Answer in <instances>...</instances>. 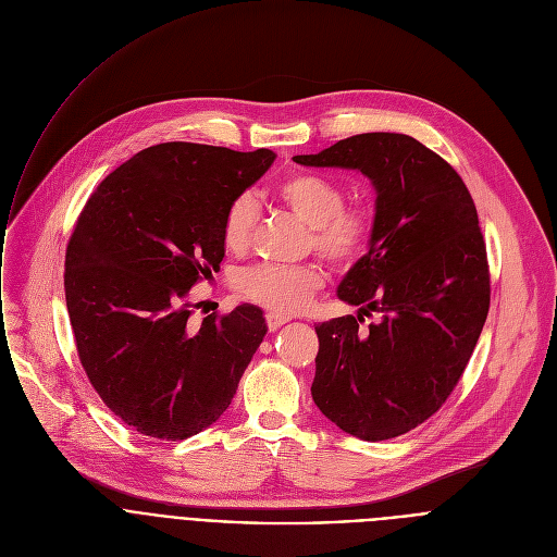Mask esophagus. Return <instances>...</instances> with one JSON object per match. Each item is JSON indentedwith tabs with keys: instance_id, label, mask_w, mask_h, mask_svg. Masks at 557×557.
<instances>
[{
	"instance_id": "34e87169",
	"label": "esophagus",
	"mask_w": 557,
	"mask_h": 557,
	"mask_svg": "<svg viewBox=\"0 0 557 557\" xmlns=\"http://www.w3.org/2000/svg\"><path fill=\"white\" fill-rule=\"evenodd\" d=\"M288 320H290L288 314H282V312H267V326H269V331H277V329L284 326Z\"/></svg>"
}]
</instances>
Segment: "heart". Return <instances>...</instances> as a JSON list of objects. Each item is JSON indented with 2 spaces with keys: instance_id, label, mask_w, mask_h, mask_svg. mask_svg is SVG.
<instances>
[{
  "instance_id": "b5f03b06",
  "label": "heart",
  "mask_w": 557,
  "mask_h": 557,
  "mask_svg": "<svg viewBox=\"0 0 557 557\" xmlns=\"http://www.w3.org/2000/svg\"><path fill=\"white\" fill-rule=\"evenodd\" d=\"M275 200L308 224V249H314L335 269H352L368 256L379 224L376 211L366 202H346V194L335 181L295 172L275 187ZM258 220V200L251 194L235 196L222 215L224 247L235 253L247 251ZM322 284L324 273L317 264H256L235 275V288L243 297L277 312L304 308Z\"/></svg>"
}]
</instances>
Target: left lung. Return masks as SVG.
I'll list each match as a JSON object with an SVG mask.
<instances>
[{
    "label": "left lung",
    "instance_id": "8db88e82",
    "mask_svg": "<svg viewBox=\"0 0 557 557\" xmlns=\"http://www.w3.org/2000/svg\"><path fill=\"white\" fill-rule=\"evenodd\" d=\"M295 163L359 170L376 189L374 243L337 290L361 310L314 326L312 401L357 438L401 436L447 401L487 320L473 198L445 158L408 134H357ZM372 311L382 317L363 330Z\"/></svg>",
    "mask_w": 557,
    "mask_h": 557
}]
</instances>
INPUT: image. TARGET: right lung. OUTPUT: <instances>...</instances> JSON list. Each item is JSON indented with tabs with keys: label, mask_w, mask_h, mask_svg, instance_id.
I'll use <instances>...</instances> for the list:
<instances>
[{
	"label": "right lung",
	"mask_w": 557,
	"mask_h": 557,
	"mask_svg": "<svg viewBox=\"0 0 557 557\" xmlns=\"http://www.w3.org/2000/svg\"><path fill=\"white\" fill-rule=\"evenodd\" d=\"M273 161L264 147L153 145L106 176L76 218L63 286L78 361L145 436L183 441L215 423L267 335L251 304L194 326L187 295L220 269L226 205Z\"/></svg>",
	"instance_id": "1"
}]
</instances>
